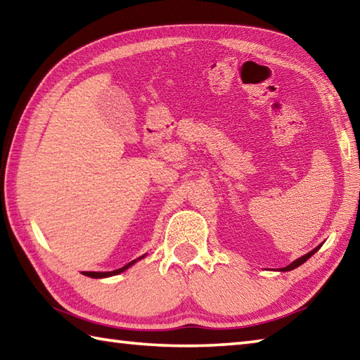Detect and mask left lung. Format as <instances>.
<instances>
[{"mask_svg": "<svg viewBox=\"0 0 360 360\" xmlns=\"http://www.w3.org/2000/svg\"><path fill=\"white\" fill-rule=\"evenodd\" d=\"M319 248H320V246H319ZM319 248H315V250H312L311 252H307V255H304L302 257H300V259H297V260H293V262H292L290 265H287L285 269H283V271H290V270H293V269H297V266H300L301 264H304L309 257H311L312 255H315V251L319 250Z\"/></svg>", "mask_w": 360, "mask_h": 360, "instance_id": "left-lung-1", "label": "left lung"}]
</instances>
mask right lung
Masks as SVG:
<instances>
[{
  "label": "right lung",
  "instance_id": "obj_1",
  "mask_svg": "<svg viewBox=\"0 0 360 360\" xmlns=\"http://www.w3.org/2000/svg\"><path fill=\"white\" fill-rule=\"evenodd\" d=\"M143 257V256H142ZM142 257H139V259H142ZM137 262V259L136 260H132V262H129V264H126L124 266H122V269H118V270H114V271H84V274H86V276H89V278H108V276H114V274H118V273H122V271H124V270H128L131 265H134Z\"/></svg>",
  "mask_w": 360,
  "mask_h": 360
}]
</instances>
